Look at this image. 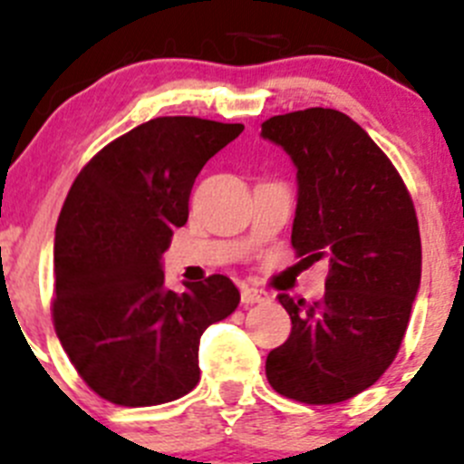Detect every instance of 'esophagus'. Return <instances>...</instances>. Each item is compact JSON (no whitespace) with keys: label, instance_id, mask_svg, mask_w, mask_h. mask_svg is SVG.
<instances>
[{"label":"esophagus","instance_id":"1","mask_svg":"<svg viewBox=\"0 0 464 464\" xmlns=\"http://www.w3.org/2000/svg\"><path fill=\"white\" fill-rule=\"evenodd\" d=\"M240 299L242 304H265V301H269V292L267 290H260V287H254V285H242L240 290Z\"/></svg>","mask_w":464,"mask_h":464}]
</instances>
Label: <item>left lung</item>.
Returning <instances> with one entry per match:
<instances>
[{
  "instance_id": "1",
  "label": "left lung",
  "mask_w": 464,
  "mask_h": 464,
  "mask_svg": "<svg viewBox=\"0 0 464 464\" xmlns=\"http://www.w3.org/2000/svg\"><path fill=\"white\" fill-rule=\"evenodd\" d=\"M260 136L296 168L292 246L301 263H328L322 301L278 295L292 331L265 374L295 401H346L383 376L406 335L421 278L415 206L388 156L344 112L274 115Z\"/></svg>"
}]
</instances>
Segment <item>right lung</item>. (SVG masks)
<instances>
[{
	"mask_svg": "<svg viewBox=\"0 0 464 464\" xmlns=\"http://www.w3.org/2000/svg\"><path fill=\"white\" fill-rule=\"evenodd\" d=\"M242 124L156 118L103 147L72 183L53 240V328L102 399L140 408L199 383V340L240 292L222 274L165 287L160 258L188 222L197 174Z\"/></svg>",
	"mask_w": 464,
	"mask_h": 464,
	"instance_id": "add662e5",
	"label": "right lung"
}]
</instances>
